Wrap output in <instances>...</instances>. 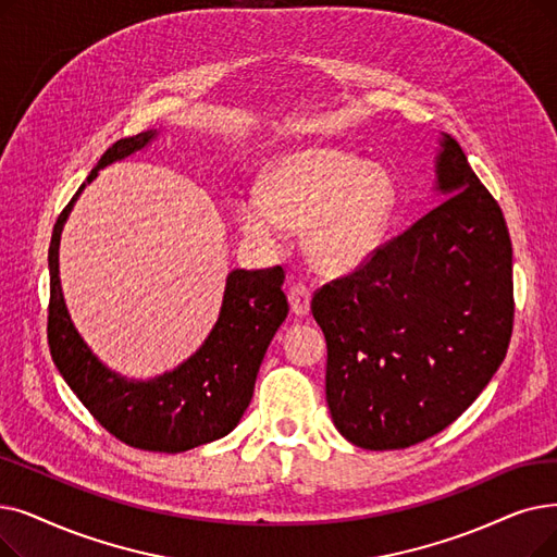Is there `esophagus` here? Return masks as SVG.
Here are the masks:
<instances>
[{
  "label": "esophagus",
  "instance_id": "esophagus-1",
  "mask_svg": "<svg viewBox=\"0 0 557 557\" xmlns=\"http://www.w3.org/2000/svg\"><path fill=\"white\" fill-rule=\"evenodd\" d=\"M288 302H292L294 313H298V317H307L311 307L309 286L302 282H296L292 288H288Z\"/></svg>",
  "mask_w": 557,
  "mask_h": 557
}]
</instances>
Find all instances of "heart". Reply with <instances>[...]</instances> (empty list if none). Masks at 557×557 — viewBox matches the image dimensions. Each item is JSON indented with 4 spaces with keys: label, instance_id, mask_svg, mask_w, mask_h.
Listing matches in <instances>:
<instances>
[{
    "label": "heart",
    "instance_id": "obj_1",
    "mask_svg": "<svg viewBox=\"0 0 557 557\" xmlns=\"http://www.w3.org/2000/svg\"><path fill=\"white\" fill-rule=\"evenodd\" d=\"M396 209V186L382 165L334 148L277 159L261 193L236 205L238 223L257 244L277 248L284 230H302L309 259L330 273L364 263L382 244Z\"/></svg>",
    "mask_w": 557,
    "mask_h": 557
}]
</instances>
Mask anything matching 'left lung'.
Segmentation results:
<instances>
[{"label": "left lung", "instance_id": "1", "mask_svg": "<svg viewBox=\"0 0 557 557\" xmlns=\"http://www.w3.org/2000/svg\"><path fill=\"white\" fill-rule=\"evenodd\" d=\"M442 148L444 200L311 298L327 342L332 421L367 450L407 448L448 428L510 346V232L459 143L446 136Z\"/></svg>", "mask_w": 557, "mask_h": 557}]
</instances>
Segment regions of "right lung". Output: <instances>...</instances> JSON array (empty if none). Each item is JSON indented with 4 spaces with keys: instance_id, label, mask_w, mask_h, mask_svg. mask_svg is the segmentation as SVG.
<instances>
[{
    "instance_id": "obj_1",
    "label": "right lung",
    "mask_w": 557,
    "mask_h": 557,
    "mask_svg": "<svg viewBox=\"0 0 557 557\" xmlns=\"http://www.w3.org/2000/svg\"><path fill=\"white\" fill-rule=\"evenodd\" d=\"M157 132L115 140L57 219L50 244L47 344L59 373L107 432L132 448L184 453L225 437L252 400L255 380L271 338L286 319L282 265L232 271L221 317L202 348L180 369L150 382H129L98 361L72 325L59 280V240L67 213L98 171L145 148Z\"/></svg>"
}]
</instances>
